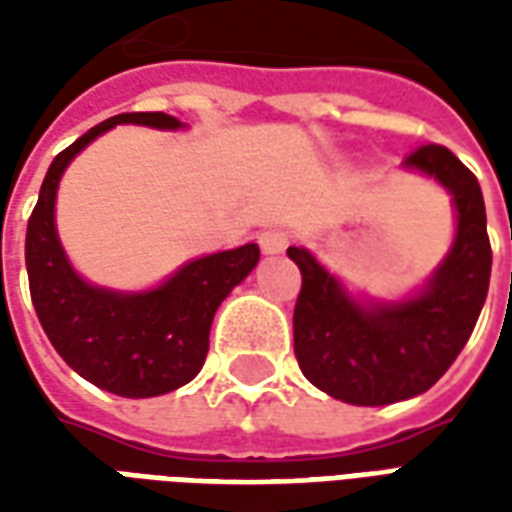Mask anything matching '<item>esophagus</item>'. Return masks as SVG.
I'll use <instances>...</instances> for the list:
<instances>
[{"instance_id":"obj_1","label":"esophagus","mask_w":512,"mask_h":512,"mask_svg":"<svg viewBox=\"0 0 512 512\" xmlns=\"http://www.w3.org/2000/svg\"><path fill=\"white\" fill-rule=\"evenodd\" d=\"M257 244L260 249L266 252V255H279V252H285L290 244V235L288 230H282V227H268L263 233L257 235Z\"/></svg>"}]
</instances>
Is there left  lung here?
I'll return each mask as SVG.
<instances>
[{
	"label": "left lung",
	"instance_id": "8db88e82",
	"mask_svg": "<svg viewBox=\"0 0 512 512\" xmlns=\"http://www.w3.org/2000/svg\"><path fill=\"white\" fill-rule=\"evenodd\" d=\"M403 164L439 180L458 211L452 252L417 299L362 307L307 249H288L301 271L293 310L301 373L321 392L354 406H386L428 392L472 337L488 296L491 241L472 169L433 142L411 150Z\"/></svg>",
	"mask_w": 512,
	"mask_h": 512
}]
</instances>
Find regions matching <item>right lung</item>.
<instances>
[{
    "label": "right lung",
    "mask_w": 512,
    "mask_h": 512,
    "mask_svg": "<svg viewBox=\"0 0 512 512\" xmlns=\"http://www.w3.org/2000/svg\"><path fill=\"white\" fill-rule=\"evenodd\" d=\"M117 123L180 128L164 112L115 115L51 161L27 222L29 296L54 351L90 384L120 397H156L189 384L208 356L213 315L257 266V244L200 257L150 293H112L76 277L54 230V197L71 158Z\"/></svg>",
    "instance_id": "right-lung-1"
}]
</instances>
